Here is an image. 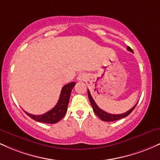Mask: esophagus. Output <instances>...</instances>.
I'll return each mask as SVG.
<instances>
[{"label": "esophagus", "mask_w": 160, "mask_h": 160, "mask_svg": "<svg viewBox=\"0 0 160 160\" xmlns=\"http://www.w3.org/2000/svg\"><path fill=\"white\" fill-rule=\"evenodd\" d=\"M77 79H78V81H86V79H87V75L85 73H80L78 74Z\"/></svg>", "instance_id": "esophagus-1"}]
</instances>
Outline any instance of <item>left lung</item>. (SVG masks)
I'll return each mask as SVG.
<instances>
[{
	"mask_svg": "<svg viewBox=\"0 0 160 160\" xmlns=\"http://www.w3.org/2000/svg\"><path fill=\"white\" fill-rule=\"evenodd\" d=\"M127 49L128 51H130V52H133L132 49L130 48L129 47H127ZM88 96H89V101H90V103L92 104V109H93V111H94V113L97 116H98L101 120H103V121H105V122H111V121L118 120H120V119H122V118H124V117H127L128 115H129L130 113L132 112L133 110L135 109V106H136L138 104V103H136V104H135V105L132 108H131L129 111H126V113H121V114H111V113H107V112L104 111L103 110L101 109L100 108H98V106L97 105L96 103H95V101L93 100L92 97V95L90 94V92H89V89H88Z\"/></svg>",
	"mask_w": 160,
	"mask_h": 160,
	"instance_id": "obj_1",
	"label": "left lung"
}]
</instances>
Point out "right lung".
<instances>
[{
    "mask_svg": "<svg viewBox=\"0 0 160 160\" xmlns=\"http://www.w3.org/2000/svg\"><path fill=\"white\" fill-rule=\"evenodd\" d=\"M74 86V82H71L67 84V85L64 86L62 89L59 99H58L56 105L52 110L47 112V113L41 115L31 114V113H27V112H25V113L31 118L38 121V122L51 124L56 123L58 121L61 120L66 114L70 99V95H71V90H72Z\"/></svg>",
    "mask_w": 160,
    "mask_h": 160,
    "instance_id": "obj_1",
    "label": "right lung"
}]
</instances>
